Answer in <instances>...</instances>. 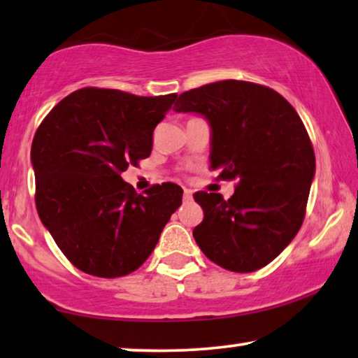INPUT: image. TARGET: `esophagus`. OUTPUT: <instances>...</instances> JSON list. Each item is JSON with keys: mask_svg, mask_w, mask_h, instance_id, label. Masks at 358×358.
Listing matches in <instances>:
<instances>
[{"mask_svg": "<svg viewBox=\"0 0 358 358\" xmlns=\"http://www.w3.org/2000/svg\"><path fill=\"white\" fill-rule=\"evenodd\" d=\"M183 199H185L186 202L193 201V191H191V189H185V193H183Z\"/></svg>", "mask_w": 358, "mask_h": 358, "instance_id": "1", "label": "esophagus"}]
</instances>
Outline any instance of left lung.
<instances>
[{
    "label": "left lung",
    "mask_w": 358,
    "mask_h": 358,
    "mask_svg": "<svg viewBox=\"0 0 358 358\" xmlns=\"http://www.w3.org/2000/svg\"><path fill=\"white\" fill-rule=\"evenodd\" d=\"M173 110L209 122L210 169L236 180L225 201L197 191L204 220L193 230L197 246L222 268L249 273L282 252L301 228L315 154L296 109L264 85L222 80L180 94Z\"/></svg>",
    "instance_id": "1"
}]
</instances>
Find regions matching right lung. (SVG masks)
Segmentation results:
<instances>
[{
	"label": "right lung",
	"instance_id": "right-lung-1",
	"mask_svg": "<svg viewBox=\"0 0 358 358\" xmlns=\"http://www.w3.org/2000/svg\"><path fill=\"white\" fill-rule=\"evenodd\" d=\"M175 99V93L152 98L82 88L36 130L30 152L36 210L62 254L85 273L119 278L140 268L181 206L178 185L138 194L120 177L149 157L154 128Z\"/></svg>",
	"mask_w": 358,
	"mask_h": 358
}]
</instances>
